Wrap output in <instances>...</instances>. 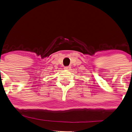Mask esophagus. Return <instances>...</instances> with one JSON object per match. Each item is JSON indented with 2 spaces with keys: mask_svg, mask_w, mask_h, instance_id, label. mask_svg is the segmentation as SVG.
<instances>
[{
  "mask_svg": "<svg viewBox=\"0 0 132 132\" xmlns=\"http://www.w3.org/2000/svg\"><path fill=\"white\" fill-rule=\"evenodd\" d=\"M64 69L67 70H69L70 69V67H65Z\"/></svg>",
  "mask_w": 132,
  "mask_h": 132,
  "instance_id": "esophagus-1",
  "label": "esophagus"
}]
</instances>
